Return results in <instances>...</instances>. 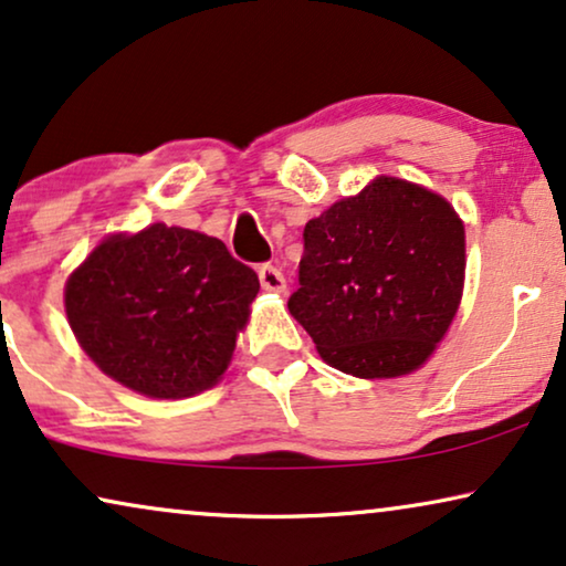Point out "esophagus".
<instances>
[{
  "label": "esophagus",
  "mask_w": 566,
  "mask_h": 566,
  "mask_svg": "<svg viewBox=\"0 0 566 566\" xmlns=\"http://www.w3.org/2000/svg\"><path fill=\"white\" fill-rule=\"evenodd\" d=\"M259 279H261V287L266 292H284V290H287L284 274L276 266H271V263H266V266L259 269Z\"/></svg>",
  "instance_id": "esophagus-1"
}]
</instances>
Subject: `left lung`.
Instances as JSON below:
<instances>
[{
  "instance_id": "obj_1",
  "label": "left lung",
  "mask_w": 566,
  "mask_h": 566,
  "mask_svg": "<svg viewBox=\"0 0 566 566\" xmlns=\"http://www.w3.org/2000/svg\"><path fill=\"white\" fill-rule=\"evenodd\" d=\"M290 313L331 367L398 378L424 365L463 295L465 230L424 186L378 176L305 224Z\"/></svg>"
}]
</instances>
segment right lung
Returning a JSON list of instances; mask_svg holds the SVG:
<instances>
[{"label":"right lung","instance_id":"add662e5","mask_svg":"<svg viewBox=\"0 0 566 566\" xmlns=\"http://www.w3.org/2000/svg\"><path fill=\"white\" fill-rule=\"evenodd\" d=\"M259 276L222 240L155 222L105 238L66 279L64 307L90 359L149 398H186L228 370Z\"/></svg>","mask_w":566,"mask_h":566}]
</instances>
